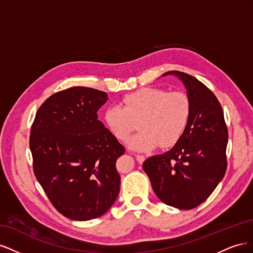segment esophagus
Instances as JSON below:
<instances>
[{
  "instance_id": "34e87169",
  "label": "esophagus",
  "mask_w": 253,
  "mask_h": 253,
  "mask_svg": "<svg viewBox=\"0 0 253 253\" xmlns=\"http://www.w3.org/2000/svg\"><path fill=\"white\" fill-rule=\"evenodd\" d=\"M135 157H136V160H137V162H138L139 164H142L143 162H144V156H142V155H138V154H137V155H135Z\"/></svg>"
}]
</instances>
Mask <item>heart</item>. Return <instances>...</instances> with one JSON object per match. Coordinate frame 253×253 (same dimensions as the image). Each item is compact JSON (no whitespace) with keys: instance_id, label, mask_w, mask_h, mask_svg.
I'll list each match as a JSON object with an SVG mask.
<instances>
[{"instance_id":"heart-1","label":"heart","mask_w":253,"mask_h":253,"mask_svg":"<svg viewBox=\"0 0 253 253\" xmlns=\"http://www.w3.org/2000/svg\"><path fill=\"white\" fill-rule=\"evenodd\" d=\"M121 105H110L104 112V121L113 135L126 141L137 127L140 132L128 140V147L140 152L155 149L160 144L170 148L185 133L191 116L189 97L181 91L158 87H143L126 94Z\"/></svg>"}]
</instances>
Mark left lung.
Instances as JSON below:
<instances>
[{
	"label": "left lung",
	"mask_w": 253,
	"mask_h": 253,
	"mask_svg": "<svg viewBox=\"0 0 253 253\" xmlns=\"http://www.w3.org/2000/svg\"><path fill=\"white\" fill-rule=\"evenodd\" d=\"M166 75L177 76L185 84L190 120L170 151L148 158L142 167L160 201L190 210L204 203L224 177L228 129L219 101L204 83L178 71Z\"/></svg>",
	"instance_id": "left-lung-1"
}]
</instances>
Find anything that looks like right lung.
Wrapping results in <instances>:
<instances>
[{"label": "right lung", "mask_w": 253, "mask_h": 253, "mask_svg": "<svg viewBox=\"0 0 253 253\" xmlns=\"http://www.w3.org/2000/svg\"><path fill=\"white\" fill-rule=\"evenodd\" d=\"M104 91L85 86L60 90L38 110L29 136L34 173L48 200L65 217L103 215L120 190L117 159L125 147L100 120Z\"/></svg>", "instance_id": "1"}]
</instances>
